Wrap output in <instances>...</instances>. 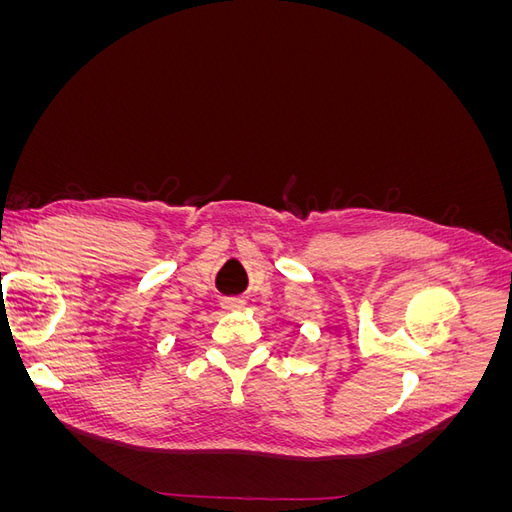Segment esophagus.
I'll list each match as a JSON object with an SVG mask.
<instances>
[{
    "mask_svg": "<svg viewBox=\"0 0 512 512\" xmlns=\"http://www.w3.org/2000/svg\"><path fill=\"white\" fill-rule=\"evenodd\" d=\"M222 305H224L226 309H237V307H243V305H245V299H243V297H228V299L222 301Z\"/></svg>",
    "mask_w": 512,
    "mask_h": 512,
    "instance_id": "34e87169",
    "label": "esophagus"
}]
</instances>
